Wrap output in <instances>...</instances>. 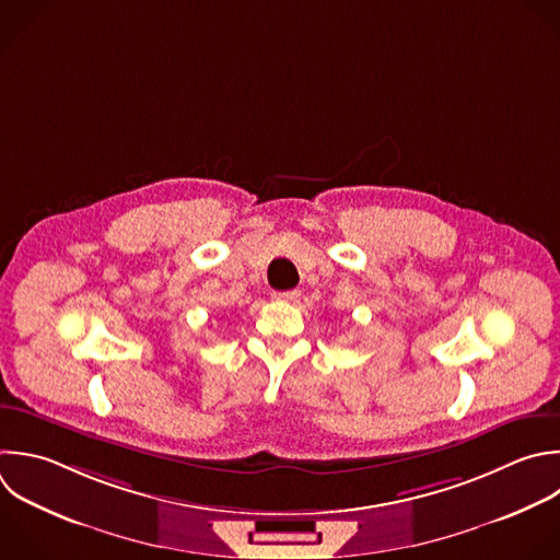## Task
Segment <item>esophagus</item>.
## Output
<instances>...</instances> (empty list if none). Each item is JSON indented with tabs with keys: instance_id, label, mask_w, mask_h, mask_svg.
<instances>
[{
	"instance_id": "obj_1",
	"label": "esophagus",
	"mask_w": 560,
	"mask_h": 560,
	"mask_svg": "<svg viewBox=\"0 0 560 560\" xmlns=\"http://www.w3.org/2000/svg\"><path fill=\"white\" fill-rule=\"evenodd\" d=\"M298 295H300V291H278V293H273V300L293 302V300H298Z\"/></svg>"
}]
</instances>
